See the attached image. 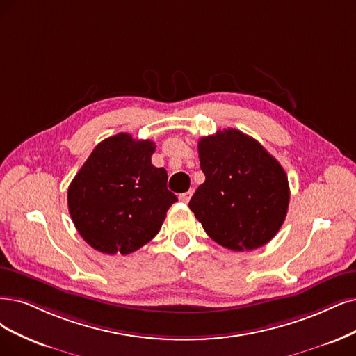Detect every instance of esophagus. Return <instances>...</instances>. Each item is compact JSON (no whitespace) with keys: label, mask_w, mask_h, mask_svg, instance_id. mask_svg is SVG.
I'll use <instances>...</instances> for the list:
<instances>
[{"label":"esophagus","mask_w":356,"mask_h":356,"mask_svg":"<svg viewBox=\"0 0 356 356\" xmlns=\"http://www.w3.org/2000/svg\"><path fill=\"white\" fill-rule=\"evenodd\" d=\"M192 193H193L192 191H188V192H185V193H180V195H179V201L188 204V202L191 201V198H192Z\"/></svg>","instance_id":"1"}]
</instances>
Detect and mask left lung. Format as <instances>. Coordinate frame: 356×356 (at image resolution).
Listing matches in <instances>:
<instances>
[{"mask_svg":"<svg viewBox=\"0 0 356 356\" xmlns=\"http://www.w3.org/2000/svg\"><path fill=\"white\" fill-rule=\"evenodd\" d=\"M198 152L205 181L189 208L207 234L234 252L268 243L283 225L291 198L280 163L236 129L201 138Z\"/></svg>","mask_w":356,"mask_h":356,"instance_id":"1","label":"left lung"}]
</instances>
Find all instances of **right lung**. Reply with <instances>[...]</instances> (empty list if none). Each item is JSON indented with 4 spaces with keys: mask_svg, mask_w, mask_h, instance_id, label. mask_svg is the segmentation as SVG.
<instances>
[{
    "mask_svg": "<svg viewBox=\"0 0 356 356\" xmlns=\"http://www.w3.org/2000/svg\"><path fill=\"white\" fill-rule=\"evenodd\" d=\"M155 143L118 134L99 142L72 180L69 213L85 242L102 254L127 255L160 232L177 196L167 171L154 167Z\"/></svg>",
    "mask_w": 356,
    "mask_h": 356,
    "instance_id": "1",
    "label": "right lung"
}]
</instances>
